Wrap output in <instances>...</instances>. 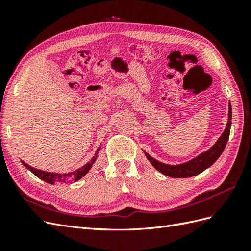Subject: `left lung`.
Masks as SVG:
<instances>
[{
  "mask_svg": "<svg viewBox=\"0 0 251 251\" xmlns=\"http://www.w3.org/2000/svg\"><path fill=\"white\" fill-rule=\"evenodd\" d=\"M231 104L229 102L228 105V120H227V125L224 132L220 136V138L217 140V142L212 146L210 149H208L206 151H203L200 155L195 157L192 160H189L184 163H180L177 165H171L166 164L163 162H160L156 160L155 158L149 155L144 151V155L149 159L151 164L154 168L160 172L161 174L169 176L172 178H188L193 177L202 173L206 169H208L210 165L214 164L217 159L221 156L223 151L226 147V143L228 141L229 134H230V126H231Z\"/></svg>",
  "mask_w": 251,
  "mask_h": 251,
  "instance_id": "8db88e82",
  "label": "left lung"
}]
</instances>
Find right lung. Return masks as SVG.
Masks as SVG:
<instances>
[{"mask_svg": "<svg viewBox=\"0 0 251 251\" xmlns=\"http://www.w3.org/2000/svg\"><path fill=\"white\" fill-rule=\"evenodd\" d=\"M100 150V147L96 150L95 156L91 159V160L86 163L83 166H81L80 169L68 173V174H58V173H50V172H45V171H41L32 168V166L28 165L27 163H25L24 161H22V163L24 164V166H26V169H28L30 172H32L36 177H39L41 180L46 181L47 183L50 184H58V183H64V182L68 181L69 179H72L74 181H78L79 179H81L83 176H86L87 173L92 168V165L94 164V162L96 161V158L98 155V151Z\"/></svg>", "mask_w": 251, "mask_h": 251, "instance_id": "right-lung-1", "label": "right lung"}]
</instances>
